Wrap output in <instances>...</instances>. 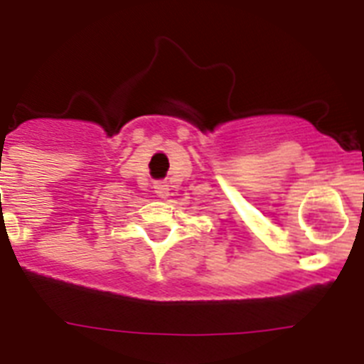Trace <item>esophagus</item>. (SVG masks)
Returning a JSON list of instances; mask_svg holds the SVG:
<instances>
[{
  "mask_svg": "<svg viewBox=\"0 0 364 364\" xmlns=\"http://www.w3.org/2000/svg\"><path fill=\"white\" fill-rule=\"evenodd\" d=\"M168 191H170V188H168L166 181H155L154 183V192L157 194L159 198H166Z\"/></svg>",
  "mask_w": 364,
  "mask_h": 364,
  "instance_id": "1",
  "label": "esophagus"
}]
</instances>
